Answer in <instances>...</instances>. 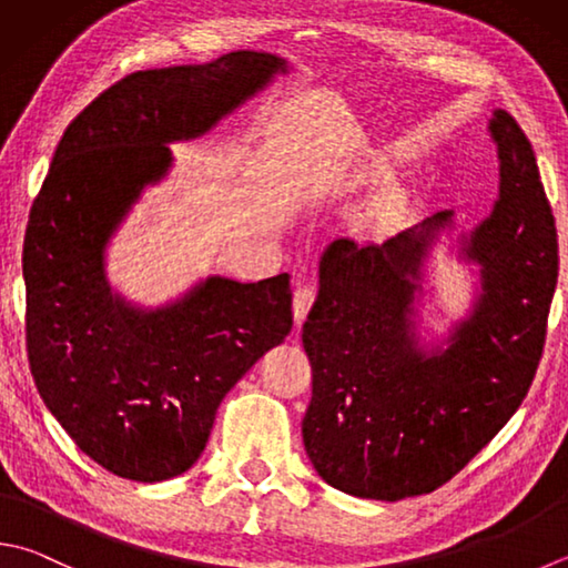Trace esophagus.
<instances>
[{"instance_id": "obj_1", "label": "esophagus", "mask_w": 568, "mask_h": 568, "mask_svg": "<svg viewBox=\"0 0 568 568\" xmlns=\"http://www.w3.org/2000/svg\"><path fill=\"white\" fill-rule=\"evenodd\" d=\"M314 304V286H298L294 292V324L302 326L308 314V308Z\"/></svg>"}]
</instances>
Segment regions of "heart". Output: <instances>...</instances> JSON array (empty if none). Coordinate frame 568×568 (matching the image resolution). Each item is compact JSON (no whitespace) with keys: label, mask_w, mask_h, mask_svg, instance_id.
<instances>
[{"label":"heart","mask_w":568,"mask_h":568,"mask_svg":"<svg viewBox=\"0 0 568 568\" xmlns=\"http://www.w3.org/2000/svg\"><path fill=\"white\" fill-rule=\"evenodd\" d=\"M390 173V165L385 158H366L358 163L334 165L324 178L326 192H353L381 180Z\"/></svg>","instance_id":"heart-1"}]
</instances>
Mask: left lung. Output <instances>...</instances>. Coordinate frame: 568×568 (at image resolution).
Wrapping results in <instances>:
<instances>
[{
    "instance_id": "8db88e82",
    "label": "left lung",
    "mask_w": 568,
    "mask_h": 568,
    "mask_svg": "<svg viewBox=\"0 0 568 568\" xmlns=\"http://www.w3.org/2000/svg\"><path fill=\"white\" fill-rule=\"evenodd\" d=\"M487 131L499 192L475 227L440 210L381 244L334 240L318 260L302 433L318 477L346 495L398 501L445 485L537 373L559 276L554 215L519 123L495 109ZM437 243L470 272V302L445 335L422 326Z\"/></svg>"
}]
</instances>
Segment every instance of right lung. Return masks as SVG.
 <instances>
[{"label": "right lung", "mask_w": 568, "mask_h": 568, "mask_svg": "<svg viewBox=\"0 0 568 568\" xmlns=\"http://www.w3.org/2000/svg\"><path fill=\"white\" fill-rule=\"evenodd\" d=\"M288 69L276 53L232 51L135 71L73 118L51 158L21 260L29 366L79 450L118 477L187 473L224 395L292 331L288 274H210L160 306L105 274L115 232L175 163L170 143L210 133Z\"/></svg>", "instance_id": "right-lung-1"}]
</instances>
